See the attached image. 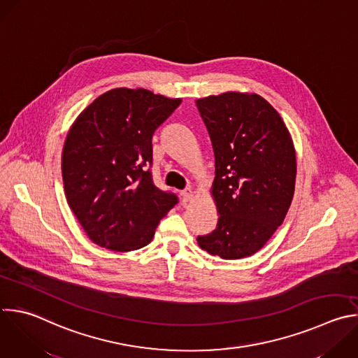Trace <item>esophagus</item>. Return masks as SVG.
<instances>
[{"instance_id":"1","label":"esophagus","mask_w":358,"mask_h":358,"mask_svg":"<svg viewBox=\"0 0 358 358\" xmlns=\"http://www.w3.org/2000/svg\"><path fill=\"white\" fill-rule=\"evenodd\" d=\"M181 196H182V202L187 203V202L192 201L195 195H194V191H192L191 188H187V189H184V191L181 192Z\"/></svg>"}]
</instances>
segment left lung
I'll return each mask as SVG.
<instances>
[{
	"instance_id": "obj_1",
	"label": "left lung",
	"mask_w": 358,
	"mask_h": 358,
	"mask_svg": "<svg viewBox=\"0 0 358 358\" xmlns=\"http://www.w3.org/2000/svg\"><path fill=\"white\" fill-rule=\"evenodd\" d=\"M215 153L210 194L216 229L196 241L224 260L253 256L271 239L291 206L296 156L274 106L255 92L227 91L195 101Z\"/></svg>"
}]
</instances>
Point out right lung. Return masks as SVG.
I'll return each instance as SVG.
<instances>
[{"instance_id":"right-lung-1","label":"right lung","mask_w":358,"mask_h":358,"mask_svg":"<svg viewBox=\"0 0 358 358\" xmlns=\"http://www.w3.org/2000/svg\"><path fill=\"white\" fill-rule=\"evenodd\" d=\"M181 101L145 88H113L70 127L62 153L64 194L95 245L122 253L149 245L177 203L143 166L152 163L155 131Z\"/></svg>"}]
</instances>
